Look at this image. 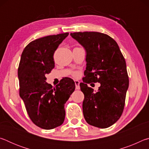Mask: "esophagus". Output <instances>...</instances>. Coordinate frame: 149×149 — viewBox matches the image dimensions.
I'll list each match as a JSON object with an SVG mask.
<instances>
[{
    "label": "esophagus",
    "mask_w": 149,
    "mask_h": 149,
    "mask_svg": "<svg viewBox=\"0 0 149 149\" xmlns=\"http://www.w3.org/2000/svg\"><path fill=\"white\" fill-rule=\"evenodd\" d=\"M75 82V89L77 90H79L80 89L79 87V81L78 80H74Z\"/></svg>",
    "instance_id": "1"
}]
</instances>
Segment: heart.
Here are the masks:
<instances>
[{"mask_svg": "<svg viewBox=\"0 0 149 149\" xmlns=\"http://www.w3.org/2000/svg\"><path fill=\"white\" fill-rule=\"evenodd\" d=\"M74 76H76L77 74H74Z\"/></svg>", "mask_w": 149, "mask_h": 149, "instance_id": "heart-1", "label": "heart"}]
</instances>
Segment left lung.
<instances>
[{"label": "left lung", "mask_w": 149, "mask_h": 149, "mask_svg": "<svg viewBox=\"0 0 149 149\" xmlns=\"http://www.w3.org/2000/svg\"><path fill=\"white\" fill-rule=\"evenodd\" d=\"M70 35L86 50L87 67L84 83L79 84L84 94L83 112L89 124L107 128L122 114L129 79L126 63L117 42L99 32H75ZM100 82L97 92L87 83Z\"/></svg>", "instance_id": "8db88e82"}]
</instances>
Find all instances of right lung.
Listing matches in <instances>:
<instances>
[{"mask_svg": "<svg viewBox=\"0 0 149 149\" xmlns=\"http://www.w3.org/2000/svg\"><path fill=\"white\" fill-rule=\"evenodd\" d=\"M68 33L35 39L22 52L17 75L19 96L33 123L45 130L62 125L65 118V103L75 90L72 79L62 81L52 87L45 75L54 68V54Z\"/></svg>", "mask_w": 149, "mask_h": 149, "instance_id": "add662e5", "label": "right lung"}]
</instances>
